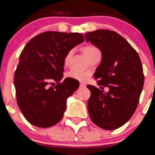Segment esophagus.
I'll return each mask as SVG.
<instances>
[{
    "mask_svg": "<svg viewBox=\"0 0 155 155\" xmlns=\"http://www.w3.org/2000/svg\"><path fill=\"white\" fill-rule=\"evenodd\" d=\"M80 87H86V84H84V83H81V84H80Z\"/></svg>",
    "mask_w": 155,
    "mask_h": 155,
    "instance_id": "obj_1",
    "label": "esophagus"
}]
</instances>
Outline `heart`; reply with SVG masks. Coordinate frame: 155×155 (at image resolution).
<instances>
[{
  "mask_svg": "<svg viewBox=\"0 0 155 155\" xmlns=\"http://www.w3.org/2000/svg\"><path fill=\"white\" fill-rule=\"evenodd\" d=\"M96 50H98L97 48L94 47V46H87L83 48V52H84V55H85L87 57H89L91 53H93L94 51H96ZM72 54H73V50H71V51H69L68 53H67V55L65 56L64 60V62L65 65L68 64V63H69L70 61V59H71ZM66 77L68 78L74 79V80H76V81H83L86 78V74L84 73V72H81V71H74V70H71V71H68V73L66 74Z\"/></svg>",
  "mask_w": 155,
  "mask_h": 155,
  "instance_id": "1",
  "label": "heart"
}]
</instances>
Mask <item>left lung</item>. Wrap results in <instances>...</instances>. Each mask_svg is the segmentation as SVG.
Segmentation results:
<instances>
[{"mask_svg":"<svg viewBox=\"0 0 155 155\" xmlns=\"http://www.w3.org/2000/svg\"><path fill=\"white\" fill-rule=\"evenodd\" d=\"M84 37L102 53L94 77L100 79L98 85L109 89L105 92L87 86L91 91L87 102L90 118L100 128L115 130L124 125L137 107L144 81L141 61L136 50L116 31L98 29Z\"/></svg>","mask_w":155,"mask_h":155,"instance_id":"obj_1","label":"left lung"}]
</instances>
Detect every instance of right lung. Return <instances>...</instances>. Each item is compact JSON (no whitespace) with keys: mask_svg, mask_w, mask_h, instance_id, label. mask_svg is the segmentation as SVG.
I'll list each match as a JSON object with an SVG mask.
<instances>
[{"mask_svg":"<svg viewBox=\"0 0 155 155\" xmlns=\"http://www.w3.org/2000/svg\"><path fill=\"white\" fill-rule=\"evenodd\" d=\"M84 42L81 33L46 31L30 39L19 57L15 73L18 105L27 121L42 128L63 118L67 100L79 87L74 80L63 78L64 57ZM56 81L55 87H49Z\"/></svg>","mask_w":155,"mask_h":155,"instance_id":"right-lung-1","label":"right lung"}]
</instances>
